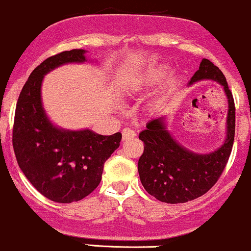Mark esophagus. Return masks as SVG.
Here are the masks:
<instances>
[{
  "instance_id": "obj_1",
  "label": "esophagus",
  "mask_w": 251,
  "mask_h": 251,
  "mask_svg": "<svg viewBox=\"0 0 251 251\" xmlns=\"http://www.w3.org/2000/svg\"><path fill=\"white\" fill-rule=\"evenodd\" d=\"M136 136V132L134 130H131L130 128H125L122 130V140L123 141H128V140H131V138H134Z\"/></svg>"
}]
</instances>
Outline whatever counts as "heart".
<instances>
[{"label":"heart","instance_id":"heart-1","mask_svg":"<svg viewBox=\"0 0 251 251\" xmlns=\"http://www.w3.org/2000/svg\"><path fill=\"white\" fill-rule=\"evenodd\" d=\"M167 73L166 67H158L154 68L150 72H148L146 75L143 76V78L141 79L140 84L141 87H150V85H154L161 81Z\"/></svg>","mask_w":251,"mask_h":251}]
</instances>
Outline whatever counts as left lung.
I'll return each mask as SVG.
<instances>
[{
  "label": "left lung",
  "mask_w": 251,
  "mask_h": 251,
  "mask_svg": "<svg viewBox=\"0 0 251 251\" xmlns=\"http://www.w3.org/2000/svg\"><path fill=\"white\" fill-rule=\"evenodd\" d=\"M201 79H214L225 88L229 104L226 142L210 154H194L174 140L163 119L150 121L138 136L143 141L144 150L137 168L144 189L161 202L176 204L204 195L219 181L231 154L235 137L234 97L223 73L207 58L202 60L189 84Z\"/></svg>",
  "instance_id": "left-lung-1"
}]
</instances>
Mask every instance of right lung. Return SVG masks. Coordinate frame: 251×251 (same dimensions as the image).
Listing matches in <instances>:
<instances>
[{"label":"right lung","instance_id":"right-lung-1","mask_svg":"<svg viewBox=\"0 0 251 251\" xmlns=\"http://www.w3.org/2000/svg\"><path fill=\"white\" fill-rule=\"evenodd\" d=\"M84 50L73 49L44 60L32 70L17 100L13 147L25 177L47 199L77 202L96 189L103 164L120 147L122 134L103 136L89 130L56 128L41 102L43 76L56 67L84 62Z\"/></svg>","mask_w":251,"mask_h":251}]
</instances>
